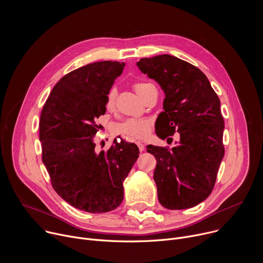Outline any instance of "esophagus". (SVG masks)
Masks as SVG:
<instances>
[{
  "instance_id": "1",
  "label": "esophagus",
  "mask_w": 263,
  "mask_h": 263,
  "mask_svg": "<svg viewBox=\"0 0 263 263\" xmlns=\"http://www.w3.org/2000/svg\"><path fill=\"white\" fill-rule=\"evenodd\" d=\"M137 146H138V148H139V151H140V152H142L143 149H144V144H143V143H141V142H137Z\"/></svg>"
}]
</instances>
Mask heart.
Masks as SVG:
<instances>
[{
    "label": "heart",
    "mask_w": 263,
    "mask_h": 263,
    "mask_svg": "<svg viewBox=\"0 0 263 263\" xmlns=\"http://www.w3.org/2000/svg\"><path fill=\"white\" fill-rule=\"evenodd\" d=\"M151 83L146 82H136L133 84L134 90L137 92V95L142 98L145 90L151 86ZM116 98H117V89L112 87L109 89L105 107L107 110H112L116 106ZM115 131L117 134L134 139V140H142L145 139L149 133L152 131V121L146 118H139V119H127L124 122L118 124L115 128Z\"/></svg>",
    "instance_id": "1"
}]
</instances>
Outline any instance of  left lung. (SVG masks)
<instances>
[{
  "label": "left lung",
  "mask_w": 263,
  "mask_h": 263,
  "mask_svg": "<svg viewBox=\"0 0 263 263\" xmlns=\"http://www.w3.org/2000/svg\"><path fill=\"white\" fill-rule=\"evenodd\" d=\"M136 64L165 95L157 136L168 140L175 132L180 135L171 149L146 146L157 160L158 200L171 210L195 207L211 194L224 154L219 99L201 69L175 56L141 58Z\"/></svg>",
  "instance_id": "8db88e82"
}]
</instances>
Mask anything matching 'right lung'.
<instances>
[{"instance_id":"obj_1","label":"right lung","mask_w":263,"mask_h":263,"mask_svg":"<svg viewBox=\"0 0 263 263\" xmlns=\"http://www.w3.org/2000/svg\"><path fill=\"white\" fill-rule=\"evenodd\" d=\"M125 63L99 61L63 76L51 91L40 121L43 162L54 191L71 206L89 213L116 209L123 182L138 158L135 143L117 139L97 153L93 136L106 97Z\"/></svg>"}]
</instances>
